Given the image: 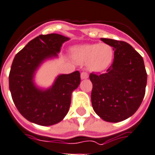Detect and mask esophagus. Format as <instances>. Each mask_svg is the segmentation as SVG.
I'll list each match as a JSON object with an SVG mask.
<instances>
[{"label":"esophagus","mask_w":155,"mask_h":155,"mask_svg":"<svg viewBox=\"0 0 155 155\" xmlns=\"http://www.w3.org/2000/svg\"><path fill=\"white\" fill-rule=\"evenodd\" d=\"M81 78L82 79L88 78V74H87V73H85V72H82V73H81Z\"/></svg>","instance_id":"esophagus-1"}]
</instances>
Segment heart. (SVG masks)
Wrapping results in <instances>:
<instances>
[{
    "label": "heart",
    "instance_id": "b5f03b06",
    "mask_svg": "<svg viewBox=\"0 0 155 155\" xmlns=\"http://www.w3.org/2000/svg\"><path fill=\"white\" fill-rule=\"evenodd\" d=\"M71 54L78 64H87L89 70L100 73L107 70L114 59V49L108 44H87L75 46Z\"/></svg>",
    "mask_w": 155,
    "mask_h": 155
}]
</instances>
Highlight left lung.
I'll return each instance as SVG.
<instances>
[{
  "label": "left lung",
  "instance_id": "left-lung-1",
  "mask_svg": "<svg viewBox=\"0 0 155 155\" xmlns=\"http://www.w3.org/2000/svg\"><path fill=\"white\" fill-rule=\"evenodd\" d=\"M114 49L113 64L107 73L90 74L93 110L107 122H120L135 113L145 94L147 73L144 60L131 45L101 38Z\"/></svg>",
  "mask_w": 155,
  "mask_h": 155
}]
</instances>
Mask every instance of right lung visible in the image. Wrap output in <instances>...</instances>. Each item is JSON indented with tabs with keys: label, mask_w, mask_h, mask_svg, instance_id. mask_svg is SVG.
<instances>
[{
	"label": "right lung",
	"mask_w": 155,
	"mask_h": 155,
	"mask_svg": "<svg viewBox=\"0 0 155 155\" xmlns=\"http://www.w3.org/2000/svg\"><path fill=\"white\" fill-rule=\"evenodd\" d=\"M69 39L58 34L42 35L29 42L13 60L9 75L11 97L20 113L34 124L55 125L69 110L72 93L81 82L78 71L58 75L48 87L35 82L39 68L46 61L57 58L62 45Z\"/></svg>",
	"instance_id": "add662e5"
}]
</instances>
